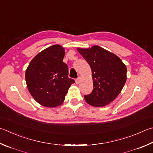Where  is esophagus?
Segmentation results:
<instances>
[{"instance_id": "34e87169", "label": "esophagus", "mask_w": 153, "mask_h": 153, "mask_svg": "<svg viewBox=\"0 0 153 153\" xmlns=\"http://www.w3.org/2000/svg\"><path fill=\"white\" fill-rule=\"evenodd\" d=\"M81 77H77V78L76 79V83L77 84H79L80 83V81H81Z\"/></svg>"}]
</instances>
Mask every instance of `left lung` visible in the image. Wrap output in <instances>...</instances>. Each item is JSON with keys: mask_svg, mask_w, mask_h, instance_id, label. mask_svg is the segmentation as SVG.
<instances>
[{"mask_svg": "<svg viewBox=\"0 0 153 153\" xmlns=\"http://www.w3.org/2000/svg\"><path fill=\"white\" fill-rule=\"evenodd\" d=\"M77 51L90 65L94 88L84 98L93 106H104L112 102L126 81V67L117 55L98 45Z\"/></svg>", "mask_w": 153, "mask_h": 153, "instance_id": "1", "label": "left lung"}]
</instances>
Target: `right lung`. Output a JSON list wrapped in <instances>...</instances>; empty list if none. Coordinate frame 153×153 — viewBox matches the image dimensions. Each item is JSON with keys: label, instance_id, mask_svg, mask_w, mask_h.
Masks as SVG:
<instances>
[{"label": "right lung", "instance_id": "right-lung-1", "mask_svg": "<svg viewBox=\"0 0 153 153\" xmlns=\"http://www.w3.org/2000/svg\"><path fill=\"white\" fill-rule=\"evenodd\" d=\"M64 55L62 46L52 45L36 55L27 69L28 90L33 98L43 106L60 105L70 85L75 82L68 77V67L63 62Z\"/></svg>", "mask_w": 153, "mask_h": 153}]
</instances>
